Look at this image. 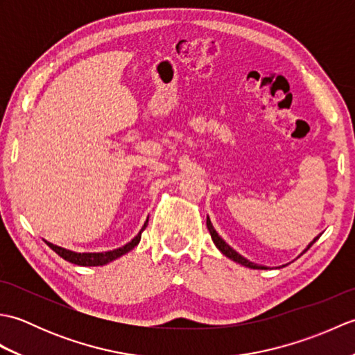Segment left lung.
I'll list each match as a JSON object with an SVG mask.
<instances>
[{
	"mask_svg": "<svg viewBox=\"0 0 355 355\" xmlns=\"http://www.w3.org/2000/svg\"><path fill=\"white\" fill-rule=\"evenodd\" d=\"M207 229H209V232H210V236H212V241H214V243H215V245L218 247V250H220L223 254H225V256H227V258L229 259H232V261H235V262H238V263H241V266H244V267H248V268H253V270H267V267H263V266H259V263H254V262H250V261H248V259H245L244 258V256H241L238 252H235V250H233V248L227 244V243H225V241L220 236V235H218V233H216V230L214 229V225H212V223H210V220H209V216H207ZM320 238V235L319 236H315L313 241H311V243L310 244H308V247L305 248V250L302 252V253H300V254H304L306 250H308V248H310L314 243H315V241H318Z\"/></svg>",
	"mask_w": 355,
	"mask_h": 355,
	"instance_id": "8db88e82",
	"label": "left lung"
}]
</instances>
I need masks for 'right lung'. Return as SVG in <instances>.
<instances>
[{"mask_svg": "<svg viewBox=\"0 0 355 355\" xmlns=\"http://www.w3.org/2000/svg\"><path fill=\"white\" fill-rule=\"evenodd\" d=\"M148 225V220L143 224L141 230L137 233V236H134V239H131L130 243L125 244L123 247H119L114 248V250H110V252H102V253H78V252H71V250H67V248H62L59 245H55L49 243V241H45V244H47L53 252H56L59 256H61L62 259L69 261L71 263H76V266H82V267H99V266H105V263H108L111 261H114L120 256L126 254L128 252H131L132 248L140 243V238H141V232L146 229Z\"/></svg>", "mask_w": 355, "mask_h": 355, "instance_id": "add662e5", "label": "right lung"}]
</instances>
